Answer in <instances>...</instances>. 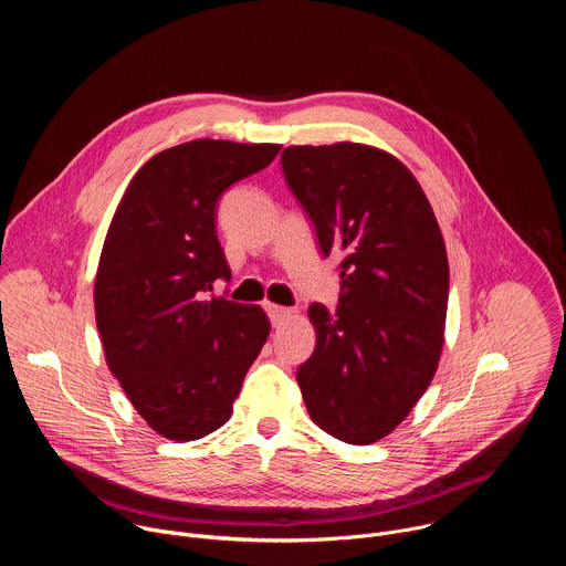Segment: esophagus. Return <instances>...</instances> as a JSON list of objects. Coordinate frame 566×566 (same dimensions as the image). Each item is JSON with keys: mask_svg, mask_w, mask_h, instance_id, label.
<instances>
[{"mask_svg": "<svg viewBox=\"0 0 566 566\" xmlns=\"http://www.w3.org/2000/svg\"><path fill=\"white\" fill-rule=\"evenodd\" d=\"M264 311H266V315H269V319H271V325H273V327L284 325V322L293 315V311H291V308H286V306H277V304H266V306H264Z\"/></svg>", "mask_w": 566, "mask_h": 566, "instance_id": "esophagus-1", "label": "esophagus"}]
</instances>
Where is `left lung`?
<instances>
[{
    "label": "left lung",
    "mask_w": 566,
    "mask_h": 566,
    "mask_svg": "<svg viewBox=\"0 0 566 566\" xmlns=\"http://www.w3.org/2000/svg\"><path fill=\"white\" fill-rule=\"evenodd\" d=\"M280 160L322 258H340L338 306H308L315 349L295 378L317 428L367 446L410 415L437 371L450 286L443 237L417 179L380 149L302 145Z\"/></svg>",
    "instance_id": "1"
}]
</instances>
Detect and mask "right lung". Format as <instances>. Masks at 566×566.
I'll return each mask as SVG.
<instances>
[{
    "label": "right lung",
    "instance_id": "add662e5",
    "mask_svg": "<svg viewBox=\"0 0 566 566\" xmlns=\"http://www.w3.org/2000/svg\"><path fill=\"white\" fill-rule=\"evenodd\" d=\"M280 145L190 140L151 156L109 226L96 275V325L136 412L172 441L221 428L271 325L260 306L212 293L230 282L217 206L264 170Z\"/></svg>",
    "mask_w": 566,
    "mask_h": 566
}]
</instances>
